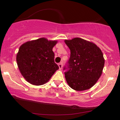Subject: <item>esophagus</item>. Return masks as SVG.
I'll return each instance as SVG.
<instances>
[{"label":"esophagus","instance_id":"obj_1","mask_svg":"<svg viewBox=\"0 0 120 120\" xmlns=\"http://www.w3.org/2000/svg\"><path fill=\"white\" fill-rule=\"evenodd\" d=\"M62 66H63V65H62V62H60V63H59V64H58L59 68H60V69L62 68Z\"/></svg>","mask_w":120,"mask_h":120}]
</instances>
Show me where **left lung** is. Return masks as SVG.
<instances>
[{
	"label": "left lung",
	"instance_id": "obj_1",
	"mask_svg": "<svg viewBox=\"0 0 120 120\" xmlns=\"http://www.w3.org/2000/svg\"><path fill=\"white\" fill-rule=\"evenodd\" d=\"M64 42L71 51L68 70L64 72L68 85L77 91L90 89L102 73L105 59L101 50L93 42L80 38Z\"/></svg>",
	"mask_w": 120,
	"mask_h": 120
}]
</instances>
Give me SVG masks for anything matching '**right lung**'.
Wrapping results in <instances>:
<instances>
[{
	"label": "right lung",
	"instance_id": "obj_1",
	"mask_svg": "<svg viewBox=\"0 0 120 120\" xmlns=\"http://www.w3.org/2000/svg\"><path fill=\"white\" fill-rule=\"evenodd\" d=\"M57 42L41 38L20 45L16 60L19 71L28 82L35 86L44 85L59 69L54 63L52 51Z\"/></svg>",
	"mask_w": 120,
	"mask_h": 120
}]
</instances>
